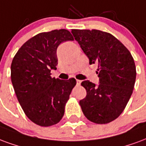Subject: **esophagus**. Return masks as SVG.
<instances>
[{
    "label": "esophagus",
    "instance_id": "esophagus-1",
    "mask_svg": "<svg viewBox=\"0 0 146 146\" xmlns=\"http://www.w3.org/2000/svg\"><path fill=\"white\" fill-rule=\"evenodd\" d=\"M76 83H77V85H78V86H79V85H80L81 84V81L80 80H76Z\"/></svg>",
    "mask_w": 146,
    "mask_h": 146
}]
</instances>
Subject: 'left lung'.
Wrapping results in <instances>:
<instances>
[{"mask_svg":"<svg viewBox=\"0 0 146 146\" xmlns=\"http://www.w3.org/2000/svg\"><path fill=\"white\" fill-rule=\"evenodd\" d=\"M74 39L89 59L98 64L100 84L83 81L86 98L79 101L86 117L96 124L114 121L124 111L132 94L136 78L130 51L110 33L96 29H72Z\"/></svg>","mask_w":146,"mask_h":146,"instance_id":"obj_1","label":"left lung"}]
</instances>
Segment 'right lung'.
I'll return each mask as SVG.
<instances>
[{"mask_svg":"<svg viewBox=\"0 0 146 146\" xmlns=\"http://www.w3.org/2000/svg\"><path fill=\"white\" fill-rule=\"evenodd\" d=\"M74 40L67 29L40 33L23 44L11 65V78L19 104L27 117L37 125L57 124L76 85L74 78L60 80L50 76L57 65V49Z\"/></svg>","mask_w":146,"mask_h":146,"instance_id":"1","label":"right lung"}]
</instances>
